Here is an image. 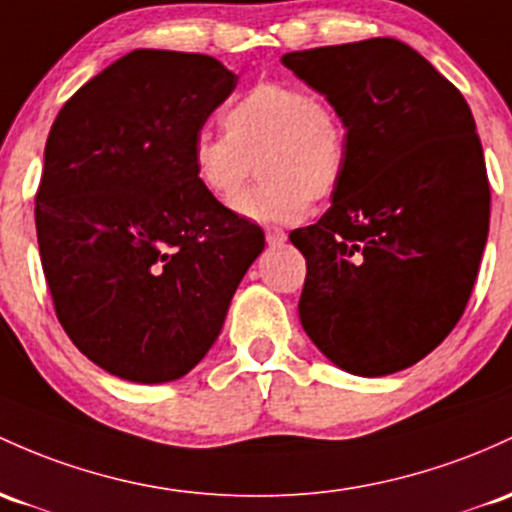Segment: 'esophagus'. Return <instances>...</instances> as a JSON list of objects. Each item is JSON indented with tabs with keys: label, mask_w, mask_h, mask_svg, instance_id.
<instances>
[{
	"label": "esophagus",
	"mask_w": 512,
	"mask_h": 512,
	"mask_svg": "<svg viewBox=\"0 0 512 512\" xmlns=\"http://www.w3.org/2000/svg\"><path fill=\"white\" fill-rule=\"evenodd\" d=\"M265 238H267V245H272V247L286 243V233L282 228H269L265 233Z\"/></svg>",
	"instance_id": "34e87169"
}]
</instances>
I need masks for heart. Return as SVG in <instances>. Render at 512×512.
<instances>
[{
  "mask_svg": "<svg viewBox=\"0 0 512 512\" xmlns=\"http://www.w3.org/2000/svg\"><path fill=\"white\" fill-rule=\"evenodd\" d=\"M223 126L226 136H196L192 172L211 199L230 204L255 161L261 182L233 204L247 221H299L311 199L338 192L347 162L345 126L328 101L299 84H255L228 106Z\"/></svg>",
  "mask_w": 512,
  "mask_h": 512,
  "instance_id": "1",
  "label": "heart"
}]
</instances>
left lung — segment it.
<instances>
[{"label":"left lung","mask_w":512,"mask_h":512,"mask_svg":"<svg viewBox=\"0 0 512 512\" xmlns=\"http://www.w3.org/2000/svg\"><path fill=\"white\" fill-rule=\"evenodd\" d=\"M338 111L345 177L318 223L289 240L306 257L299 318L342 372L413 367L452 333L488 238L484 150L459 89L396 38L286 53Z\"/></svg>","instance_id":"obj_1"}]
</instances>
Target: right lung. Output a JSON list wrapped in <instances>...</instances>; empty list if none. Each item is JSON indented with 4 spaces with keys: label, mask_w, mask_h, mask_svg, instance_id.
I'll list each match as a JSON object with an SVG mask.
<instances>
[{
    "label": "right lung",
    "mask_w": 512,
    "mask_h": 512,
    "mask_svg": "<svg viewBox=\"0 0 512 512\" xmlns=\"http://www.w3.org/2000/svg\"><path fill=\"white\" fill-rule=\"evenodd\" d=\"M238 75L211 55L138 48L60 109L36 230L60 325L104 372L174 381L221 335L265 233L201 189L192 145Z\"/></svg>",
    "instance_id": "right-lung-1"
}]
</instances>
